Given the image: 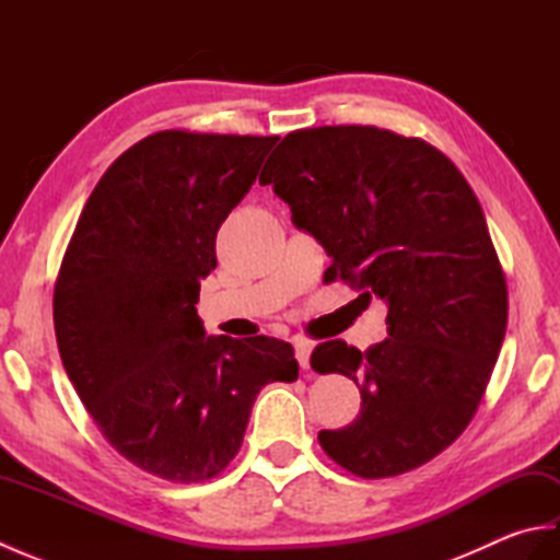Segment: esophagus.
Returning a JSON list of instances; mask_svg holds the SVG:
<instances>
[{"label":"esophagus","mask_w":560,"mask_h":560,"mask_svg":"<svg viewBox=\"0 0 560 560\" xmlns=\"http://www.w3.org/2000/svg\"><path fill=\"white\" fill-rule=\"evenodd\" d=\"M311 353H313L311 343H307L305 339H295V361H299V365L303 368V371H307V368H311Z\"/></svg>","instance_id":"34e87169"}]
</instances>
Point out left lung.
Wrapping results in <instances>:
<instances>
[{"mask_svg":"<svg viewBox=\"0 0 560 560\" xmlns=\"http://www.w3.org/2000/svg\"><path fill=\"white\" fill-rule=\"evenodd\" d=\"M341 279L387 303V339L313 351L317 373L361 389V411L317 440L339 467L385 479L455 443L489 385L508 327L505 273L477 195L445 153L371 125L299 129L259 175Z\"/></svg>","mask_w":560,"mask_h":560,"instance_id":"1","label":"left lung"}]
</instances>
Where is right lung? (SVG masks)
<instances>
[{"mask_svg": "<svg viewBox=\"0 0 560 560\" xmlns=\"http://www.w3.org/2000/svg\"><path fill=\"white\" fill-rule=\"evenodd\" d=\"M279 137L165 129L137 141L93 189L57 273L59 355L105 440L175 483L221 474L269 383H293L287 341L207 337L199 281L217 233Z\"/></svg>", "mask_w": 560, "mask_h": 560, "instance_id": "1", "label": "right lung"}]
</instances>
